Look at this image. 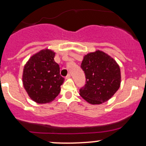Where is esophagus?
<instances>
[{"mask_svg":"<svg viewBox=\"0 0 146 146\" xmlns=\"http://www.w3.org/2000/svg\"><path fill=\"white\" fill-rule=\"evenodd\" d=\"M70 76H70V74H68V76L66 77V79H69V78H70Z\"/></svg>","mask_w":146,"mask_h":146,"instance_id":"esophagus-1","label":"esophagus"}]
</instances>
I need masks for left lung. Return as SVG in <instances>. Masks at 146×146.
Returning <instances> with one entry per match:
<instances>
[{"label":"left lung","mask_w":146,"mask_h":146,"mask_svg":"<svg viewBox=\"0 0 146 146\" xmlns=\"http://www.w3.org/2000/svg\"><path fill=\"white\" fill-rule=\"evenodd\" d=\"M81 68L86 84L80 90V95L91 104L108 101L119 90L121 71L115 60L103 51H95L84 56Z\"/></svg>","instance_id":"1"}]
</instances>
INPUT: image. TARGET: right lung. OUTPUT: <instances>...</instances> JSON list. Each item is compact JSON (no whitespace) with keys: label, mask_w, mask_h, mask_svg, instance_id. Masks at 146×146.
<instances>
[{"label":"right lung","mask_w":146,"mask_h":146,"mask_svg":"<svg viewBox=\"0 0 146 146\" xmlns=\"http://www.w3.org/2000/svg\"><path fill=\"white\" fill-rule=\"evenodd\" d=\"M56 53L48 48L30 57L23 68V83L29 98L38 104L54 100L61 91L64 78L54 61Z\"/></svg>","instance_id":"right-lung-1"}]
</instances>
